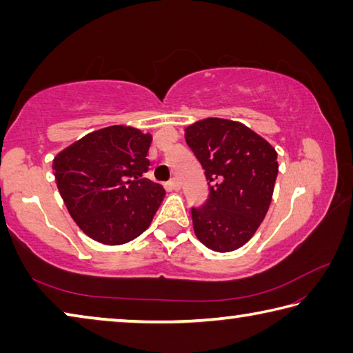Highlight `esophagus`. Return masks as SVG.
I'll return each mask as SVG.
<instances>
[{
	"label": "esophagus",
	"mask_w": 353,
	"mask_h": 353,
	"mask_svg": "<svg viewBox=\"0 0 353 353\" xmlns=\"http://www.w3.org/2000/svg\"><path fill=\"white\" fill-rule=\"evenodd\" d=\"M168 188L172 191H177L179 188H181V183H179L177 179H171V181L168 182Z\"/></svg>",
	"instance_id": "esophagus-1"
}]
</instances>
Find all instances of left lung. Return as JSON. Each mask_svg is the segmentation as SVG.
Segmentation results:
<instances>
[{
	"instance_id": "left-lung-1",
	"label": "left lung",
	"mask_w": 353,
	"mask_h": 353,
	"mask_svg": "<svg viewBox=\"0 0 353 353\" xmlns=\"http://www.w3.org/2000/svg\"><path fill=\"white\" fill-rule=\"evenodd\" d=\"M185 140L208 185L205 204L191 207L196 236L216 252L244 246L271 204L279 172L276 149L244 124L221 118L191 124Z\"/></svg>"
}]
</instances>
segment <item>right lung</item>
<instances>
[{
  "mask_svg": "<svg viewBox=\"0 0 353 353\" xmlns=\"http://www.w3.org/2000/svg\"><path fill=\"white\" fill-rule=\"evenodd\" d=\"M151 135L110 126L88 134L52 162L57 188L83 234L103 244H124L145 232L165 190L143 177Z\"/></svg>",
  "mask_w": 353,
  "mask_h": 353,
  "instance_id": "1",
  "label": "right lung"
}]
</instances>
